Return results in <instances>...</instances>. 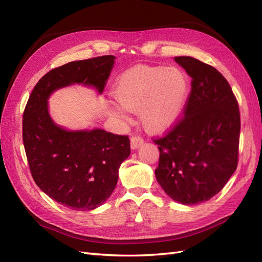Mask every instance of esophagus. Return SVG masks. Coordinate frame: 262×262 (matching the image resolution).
I'll return each instance as SVG.
<instances>
[{
  "mask_svg": "<svg viewBox=\"0 0 262 262\" xmlns=\"http://www.w3.org/2000/svg\"><path fill=\"white\" fill-rule=\"evenodd\" d=\"M143 139L140 138V137H132L130 140V144H131V148L132 149H137L139 148L142 144H143Z\"/></svg>",
  "mask_w": 262,
  "mask_h": 262,
  "instance_id": "esophagus-1",
  "label": "esophagus"
}]
</instances>
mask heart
<instances>
[{"instance_id": "heart-1", "label": "heart", "mask_w": 262, "mask_h": 262, "mask_svg": "<svg viewBox=\"0 0 262 262\" xmlns=\"http://www.w3.org/2000/svg\"><path fill=\"white\" fill-rule=\"evenodd\" d=\"M188 91V76L177 67H136L117 78L112 94L126 112L138 113L146 132L158 134L178 121ZM121 108L112 105L108 115L124 120L125 113Z\"/></svg>"}]
</instances>
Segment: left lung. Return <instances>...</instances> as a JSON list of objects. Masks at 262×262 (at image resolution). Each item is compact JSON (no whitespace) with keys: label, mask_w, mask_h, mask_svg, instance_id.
Wrapping results in <instances>:
<instances>
[{"label":"left lung","mask_w":262,"mask_h":262,"mask_svg":"<svg viewBox=\"0 0 262 262\" xmlns=\"http://www.w3.org/2000/svg\"><path fill=\"white\" fill-rule=\"evenodd\" d=\"M175 61L192 78L185 118L163 139L155 177L166 194L185 205L219 193L235 172L241 116L237 100L216 69L192 57Z\"/></svg>","instance_id":"obj_1"}]
</instances>
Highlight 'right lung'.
Returning a JSON list of instances; mask_svg holds the SVG:
<instances>
[{
	"label": "right lung",
	"mask_w": 262,
	"mask_h": 262,
	"mask_svg": "<svg viewBox=\"0 0 262 262\" xmlns=\"http://www.w3.org/2000/svg\"><path fill=\"white\" fill-rule=\"evenodd\" d=\"M115 60L104 55L51 70L35 86L24 112L23 141L36 185L71 210L90 211L106 202L130 155V141L98 128H63L51 118L48 100L72 85L92 87L100 95Z\"/></svg>",
	"instance_id": "right-lung-1"
}]
</instances>
